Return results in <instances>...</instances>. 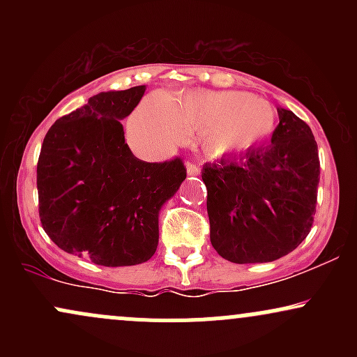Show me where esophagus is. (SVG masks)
<instances>
[{"instance_id": "1", "label": "esophagus", "mask_w": 357, "mask_h": 357, "mask_svg": "<svg viewBox=\"0 0 357 357\" xmlns=\"http://www.w3.org/2000/svg\"><path fill=\"white\" fill-rule=\"evenodd\" d=\"M186 167H188V174L195 176V174H198V173H199V165H196V162H192V161H188Z\"/></svg>"}]
</instances>
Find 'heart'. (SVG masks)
I'll use <instances>...</instances> for the list:
<instances>
[{"label": "heart", "mask_w": 357, "mask_h": 357, "mask_svg": "<svg viewBox=\"0 0 357 357\" xmlns=\"http://www.w3.org/2000/svg\"><path fill=\"white\" fill-rule=\"evenodd\" d=\"M275 126L277 112L270 102L236 90L149 97L130 122L139 144L153 151L181 142L188 129H202L204 149L213 155L247 153L267 141Z\"/></svg>", "instance_id": "obj_1"}]
</instances>
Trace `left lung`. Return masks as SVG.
Masks as SVG:
<instances>
[{"mask_svg": "<svg viewBox=\"0 0 357 357\" xmlns=\"http://www.w3.org/2000/svg\"><path fill=\"white\" fill-rule=\"evenodd\" d=\"M277 112L280 122L268 146L203 166L211 245L233 264L277 260L312 228L321 179L317 142L292 110Z\"/></svg>", "mask_w": 357, "mask_h": 357, "instance_id": "1", "label": "left lung"}]
</instances>
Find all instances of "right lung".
Segmentation results:
<instances>
[{
    "label": "right lung",
    "instance_id": "add662e5",
    "mask_svg": "<svg viewBox=\"0 0 357 357\" xmlns=\"http://www.w3.org/2000/svg\"><path fill=\"white\" fill-rule=\"evenodd\" d=\"M146 85L102 92L48 129L36 165L38 213L56 247L104 267L144 264L159 241V210L186 178L179 155L137 159L121 121Z\"/></svg>",
    "mask_w": 357,
    "mask_h": 357
}]
</instances>
